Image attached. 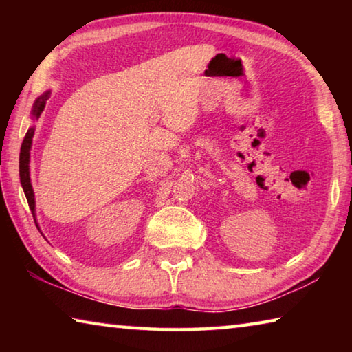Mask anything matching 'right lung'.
<instances>
[{
  "label": "right lung",
  "instance_id": "obj_1",
  "mask_svg": "<svg viewBox=\"0 0 352 352\" xmlns=\"http://www.w3.org/2000/svg\"><path fill=\"white\" fill-rule=\"evenodd\" d=\"M50 96H51V91L47 90V91H45L43 94H41V96H38L37 99H35V102L32 105V111H31L32 121H37V119L40 118L41 111L45 110L46 100L50 99ZM34 132H35L34 126L29 127L28 133L25 136V140H23V144H21V151H20V182H21L23 190H25V195H26V199H28L29 208H31V211H32L35 225H37V228H38L37 219H35V195H34V189H32V183H31V170H29V162H31V147H32Z\"/></svg>",
  "mask_w": 352,
  "mask_h": 352
}]
</instances>
